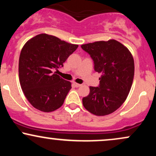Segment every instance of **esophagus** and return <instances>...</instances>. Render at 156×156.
<instances>
[{"instance_id":"obj_1","label":"esophagus","mask_w":156,"mask_h":156,"mask_svg":"<svg viewBox=\"0 0 156 156\" xmlns=\"http://www.w3.org/2000/svg\"><path fill=\"white\" fill-rule=\"evenodd\" d=\"M73 85H74L76 87H80V86H81V84H79L78 83H76V82H74V83H73Z\"/></svg>"}]
</instances>
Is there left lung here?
<instances>
[{
	"label": "left lung",
	"mask_w": 156,
	"mask_h": 156,
	"mask_svg": "<svg viewBox=\"0 0 156 156\" xmlns=\"http://www.w3.org/2000/svg\"><path fill=\"white\" fill-rule=\"evenodd\" d=\"M91 55L94 70L101 73L99 87H90L83 105L96 116L115 112L126 100L134 76V60L129 50L115 39L81 45Z\"/></svg>",
	"instance_id": "8db88e82"
}]
</instances>
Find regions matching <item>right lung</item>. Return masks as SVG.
<instances>
[{
  "mask_svg": "<svg viewBox=\"0 0 156 156\" xmlns=\"http://www.w3.org/2000/svg\"><path fill=\"white\" fill-rule=\"evenodd\" d=\"M53 35L40 34L27 41L19 58V79L25 96L33 107L51 112L63 105L71 83L55 70L78 48Z\"/></svg>",
  "mask_w": 156,
  "mask_h": 156,
  "instance_id": "obj_1",
  "label": "right lung"
}]
</instances>
